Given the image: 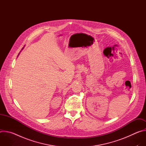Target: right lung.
Here are the masks:
<instances>
[{
	"label": "right lung",
	"mask_w": 146,
	"mask_h": 146,
	"mask_svg": "<svg viewBox=\"0 0 146 146\" xmlns=\"http://www.w3.org/2000/svg\"><path fill=\"white\" fill-rule=\"evenodd\" d=\"M23 49H22V50H23ZM19 53H20V52H19ZM19 54H18V55H19ZM17 57H18V56H17Z\"/></svg>",
	"instance_id": "obj_1"
}]
</instances>
